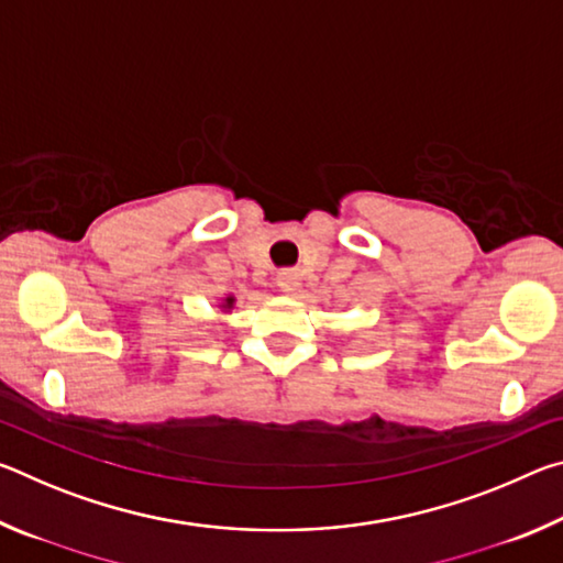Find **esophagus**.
Returning a JSON list of instances; mask_svg holds the SVG:
<instances>
[{
  "mask_svg": "<svg viewBox=\"0 0 563 563\" xmlns=\"http://www.w3.org/2000/svg\"><path fill=\"white\" fill-rule=\"evenodd\" d=\"M275 283H278V288L283 292H298L300 290V275L295 271H280L278 278H275Z\"/></svg>",
  "mask_w": 563,
  "mask_h": 563,
  "instance_id": "1",
  "label": "esophagus"
}]
</instances>
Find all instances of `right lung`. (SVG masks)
<instances>
[{
	"mask_svg": "<svg viewBox=\"0 0 563 563\" xmlns=\"http://www.w3.org/2000/svg\"><path fill=\"white\" fill-rule=\"evenodd\" d=\"M225 302H228V305H231V302H233V300H231V298H228V300H225Z\"/></svg>",
	"mask_w": 563,
	"mask_h": 563,
	"instance_id": "obj_1",
	"label": "right lung"
}]
</instances>
